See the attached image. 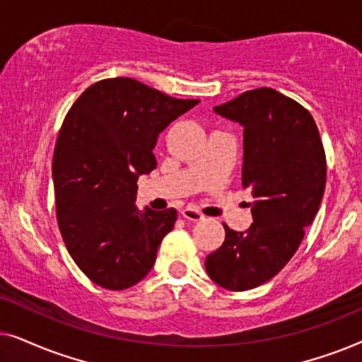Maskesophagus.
Here are the masks:
<instances>
[{
    "mask_svg": "<svg viewBox=\"0 0 362 362\" xmlns=\"http://www.w3.org/2000/svg\"><path fill=\"white\" fill-rule=\"evenodd\" d=\"M181 214H182V217H185V219H187V221H192V222H197V221H202V219H204V214H202L201 211L194 209V207H191V206L185 207V209L181 211Z\"/></svg>",
    "mask_w": 362,
    "mask_h": 362,
    "instance_id": "1",
    "label": "esophagus"
}]
</instances>
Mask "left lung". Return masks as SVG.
<instances>
[{
    "label": "left lung",
    "mask_w": 362,
    "mask_h": 362,
    "mask_svg": "<svg viewBox=\"0 0 362 362\" xmlns=\"http://www.w3.org/2000/svg\"><path fill=\"white\" fill-rule=\"evenodd\" d=\"M244 127L242 187L249 189L252 226L206 257V272L226 290L255 288L279 274L298 249L320 209L326 156L311 113L270 87L214 107Z\"/></svg>",
    "instance_id": "8db88e82"
}]
</instances>
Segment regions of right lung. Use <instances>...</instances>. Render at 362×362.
<instances>
[{
    "instance_id": "1",
    "label": "right lung",
    "mask_w": 362,
    "mask_h": 362,
    "mask_svg": "<svg viewBox=\"0 0 362 362\" xmlns=\"http://www.w3.org/2000/svg\"><path fill=\"white\" fill-rule=\"evenodd\" d=\"M197 103L115 77L92 83L67 112L52 158L57 224L93 284L125 290L153 269L177 212L136 209V181L156 168L158 135Z\"/></svg>"
}]
</instances>
